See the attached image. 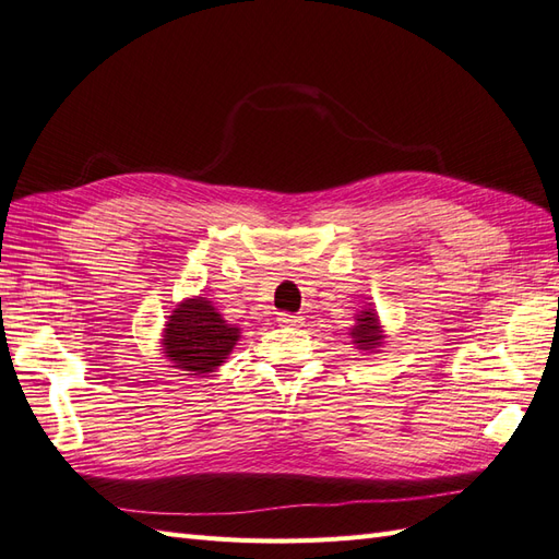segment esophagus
<instances>
[{
    "instance_id": "esophagus-1",
    "label": "esophagus",
    "mask_w": 559,
    "mask_h": 559,
    "mask_svg": "<svg viewBox=\"0 0 559 559\" xmlns=\"http://www.w3.org/2000/svg\"><path fill=\"white\" fill-rule=\"evenodd\" d=\"M278 323L281 325H290V328H299L305 323L302 317H297V313H278Z\"/></svg>"
}]
</instances>
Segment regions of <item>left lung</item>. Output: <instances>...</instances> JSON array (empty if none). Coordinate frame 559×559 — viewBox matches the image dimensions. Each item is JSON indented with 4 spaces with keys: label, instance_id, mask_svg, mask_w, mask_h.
I'll list each match as a JSON object with an SVG mask.
<instances>
[{
    "label": "left lung",
    "instance_id": "obj_1",
    "mask_svg": "<svg viewBox=\"0 0 559 559\" xmlns=\"http://www.w3.org/2000/svg\"><path fill=\"white\" fill-rule=\"evenodd\" d=\"M349 337L356 349L368 352V354L378 352L384 345V337L388 335L382 331V323L373 305H368L359 313H354V325L349 328Z\"/></svg>",
    "mask_w": 559,
    "mask_h": 559
}]
</instances>
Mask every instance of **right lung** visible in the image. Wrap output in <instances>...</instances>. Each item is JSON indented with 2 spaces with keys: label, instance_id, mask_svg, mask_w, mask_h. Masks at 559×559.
<instances>
[{
  "label": "right lung",
  "instance_id": "obj_1",
  "mask_svg": "<svg viewBox=\"0 0 559 559\" xmlns=\"http://www.w3.org/2000/svg\"><path fill=\"white\" fill-rule=\"evenodd\" d=\"M238 340L240 328L224 321L207 297H186L167 317L160 347L175 368L203 378L228 359Z\"/></svg>",
  "mask_w": 559,
  "mask_h": 559
}]
</instances>
